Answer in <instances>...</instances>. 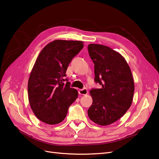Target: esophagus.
Segmentation results:
<instances>
[{"instance_id":"esophagus-1","label":"esophagus","mask_w":159,"mask_h":159,"mask_svg":"<svg viewBox=\"0 0 159 159\" xmlns=\"http://www.w3.org/2000/svg\"><path fill=\"white\" fill-rule=\"evenodd\" d=\"M80 95H86L88 94V90L86 89H80L78 91Z\"/></svg>"}]
</instances>
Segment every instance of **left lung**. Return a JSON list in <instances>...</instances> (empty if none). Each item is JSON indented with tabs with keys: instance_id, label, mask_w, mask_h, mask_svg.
Here are the masks:
<instances>
[{
	"instance_id": "8db88e82",
	"label": "left lung",
	"mask_w": 159,
	"mask_h": 159,
	"mask_svg": "<svg viewBox=\"0 0 159 159\" xmlns=\"http://www.w3.org/2000/svg\"><path fill=\"white\" fill-rule=\"evenodd\" d=\"M88 50L95 64V82L102 86L90 90L93 103L88 115L95 124L108 125L124 116L130 107L134 91L133 77L124 57L111 48L90 44Z\"/></svg>"
}]
</instances>
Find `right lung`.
<instances>
[{"mask_svg":"<svg viewBox=\"0 0 159 159\" xmlns=\"http://www.w3.org/2000/svg\"><path fill=\"white\" fill-rule=\"evenodd\" d=\"M83 47L82 41L56 40L39 54L28 81V97L34 115L43 122L62 121L78 97L65 77L68 66Z\"/></svg>","mask_w":159,"mask_h":159,"instance_id":"add662e5","label":"right lung"}]
</instances>
